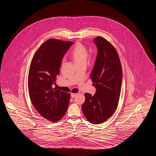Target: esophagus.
Listing matches in <instances>:
<instances>
[{
	"label": "esophagus",
	"instance_id": "34e87169",
	"mask_svg": "<svg viewBox=\"0 0 156 156\" xmlns=\"http://www.w3.org/2000/svg\"><path fill=\"white\" fill-rule=\"evenodd\" d=\"M76 95V93H71V96L73 98H74Z\"/></svg>",
	"mask_w": 156,
	"mask_h": 156
}]
</instances>
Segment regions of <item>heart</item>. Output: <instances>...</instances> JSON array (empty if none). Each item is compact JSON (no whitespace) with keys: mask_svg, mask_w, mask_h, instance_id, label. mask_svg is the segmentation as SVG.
Returning a JSON list of instances; mask_svg holds the SVG:
<instances>
[{"mask_svg":"<svg viewBox=\"0 0 156 156\" xmlns=\"http://www.w3.org/2000/svg\"><path fill=\"white\" fill-rule=\"evenodd\" d=\"M71 56L73 57L77 65L86 63L89 56L88 50L82 43H77L72 51Z\"/></svg>","mask_w":156,"mask_h":156,"instance_id":"1","label":"heart"}]
</instances>
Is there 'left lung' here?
<instances>
[{
  "label": "left lung",
  "mask_w": 156,
  "mask_h": 156,
  "mask_svg": "<svg viewBox=\"0 0 156 156\" xmlns=\"http://www.w3.org/2000/svg\"><path fill=\"white\" fill-rule=\"evenodd\" d=\"M98 48L95 63L90 75L96 89L92 96L85 93L82 110L94 124L105 122L113 115L119 103L123 72L119 57L114 47L102 37L94 40Z\"/></svg>",
  "instance_id": "1"
}]
</instances>
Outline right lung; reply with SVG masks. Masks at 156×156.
<instances>
[{"instance_id":"obj_1","label":"right lung","mask_w":156,"mask_h":156,"mask_svg":"<svg viewBox=\"0 0 156 156\" xmlns=\"http://www.w3.org/2000/svg\"><path fill=\"white\" fill-rule=\"evenodd\" d=\"M73 42L49 39L34 53L30 65L28 88L33 106L52 122L61 119L70 103V94L53 88L63 57Z\"/></svg>"}]
</instances>
